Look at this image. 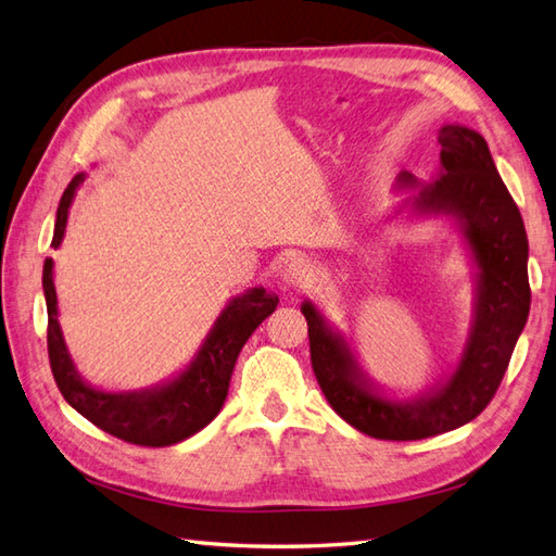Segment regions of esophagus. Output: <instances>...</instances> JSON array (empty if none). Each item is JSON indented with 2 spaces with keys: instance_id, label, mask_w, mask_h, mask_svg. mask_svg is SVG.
Here are the masks:
<instances>
[{
  "instance_id": "1",
  "label": "esophagus",
  "mask_w": 556,
  "mask_h": 556,
  "mask_svg": "<svg viewBox=\"0 0 556 556\" xmlns=\"http://www.w3.org/2000/svg\"><path fill=\"white\" fill-rule=\"evenodd\" d=\"M282 280L292 290H306L314 286V266L309 258H292V262L282 268Z\"/></svg>"
}]
</instances>
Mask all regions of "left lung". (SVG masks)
<instances>
[{
  "mask_svg": "<svg viewBox=\"0 0 556 556\" xmlns=\"http://www.w3.org/2000/svg\"><path fill=\"white\" fill-rule=\"evenodd\" d=\"M440 174L424 185L400 174L394 190H416L402 208L445 216L473 264V316L464 352L450 376L412 400H392L366 376L352 342L306 300L312 366L340 418L378 440H424L459 428L485 409L507 371L530 312L528 238L519 206L473 128L447 123L438 132Z\"/></svg>",
  "mask_w": 556,
  "mask_h": 556,
  "instance_id": "1",
  "label": "left lung"
}]
</instances>
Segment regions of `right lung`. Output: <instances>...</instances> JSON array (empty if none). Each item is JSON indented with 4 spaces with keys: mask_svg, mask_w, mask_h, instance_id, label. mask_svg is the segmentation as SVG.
<instances>
[{
    "mask_svg": "<svg viewBox=\"0 0 556 556\" xmlns=\"http://www.w3.org/2000/svg\"><path fill=\"white\" fill-rule=\"evenodd\" d=\"M85 174L73 176L61 194L54 220L52 247L66 232L68 208ZM42 290L47 302V350L49 364L64 400L104 433L142 447H168L200 433L218 416L228 397V386L238 354L262 320L276 312L278 294L252 288L232 298L214 320L212 330L180 374L154 388L130 392H106L90 386L71 359L64 332L59 326V304L54 290V262L45 258Z\"/></svg>",
    "mask_w": 556,
    "mask_h": 556,
    "instance_id": "1",
    "label": "right lung"
}]
</instances>
